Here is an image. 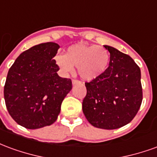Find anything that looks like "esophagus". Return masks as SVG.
<instances>
[{"instance_id":"esophagus-1","label":"esophagus","mask_w":157,"mask_h":157,"mask_svg":"<svg viewBox=\"0 0 157 157\" xmlns=\"http://www.w3.org/2000/svg\"><path fill=\"white\" fill-rule=\"evenodd\" d=\"M80 83H81V82L78 81V80H73L72 81V84L73 85H76V84H80Z\"/></svg>"}]
</instances>
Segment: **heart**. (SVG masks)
I'll return each mask as SVG.
<instances>
[{"label":"heart","mask_w":157,"mask_h":157,"mask_svg":"<svg viewBox=\"0 0 157 157\" xmlns=\"http://www.w3.org/2000/svg\"><path fill=\"white\" fill-rule=\"evenodd\" d=\"M110 60L109 51L102 46L76 44L70 46L65 55L56 56L55 61L64 72H71L77 67L79 75L92 81L105 71Z\"/></svg>","instance_id":"obj_1"}]
</instances>
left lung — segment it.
<instances>
[{"mask_svg": "<svg viewBox=\"0 0 157 157\" xmlns=\"http://www.w3.org/2000/svg\"><path fill=\"white\" fill-rule=\"evenodd\" d=\"M103 46L110 53L109 65L102 75L85 83L82 111L92 126L115 129L131 122L140 108L141 74L130 56Z\"/></svg>", "mask_w": 157, "mask_h": 157, "instance_id": "left-lung-1", "label": "left lung"}]
</instances>
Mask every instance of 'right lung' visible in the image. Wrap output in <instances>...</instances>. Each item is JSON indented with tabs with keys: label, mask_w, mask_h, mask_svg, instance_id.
Returning a JSON list of instances; mask_svg holds the SVG:
<instances>
[{
	"label": "right lung",
	"mask_w": 157,
	"mask_h": 157,
	"mask_svg": "<svg viewBox=\"0 0 157 157\" xmlns=\"http://www.w3.org/2000/svg\"><path fill=\"white\" fill-rule=\"evenodd\" d=\"M59 45L48 42L22 52L9 69L4 86L6 106L19 125L29 129L51 125L58 118L71 79L57 74L54 59Z\"/></svg>",
	"instance_id": "1"
}]
</instances>
